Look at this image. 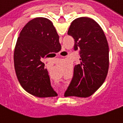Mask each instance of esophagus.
<instances>
[{
  "label": "esophagus",
  "mask_w": 123,
  "mask_h": 123,
  "mask_svg": "<svg viewBox=\"0 0 123 123\" xmlns=\"http://www.w3.org/2000/svg\"><path fill=\"white\" fill-rule=\"evenodd\" d=\"M60 54H61L64 55V54H66V51H65V50H62V52H60Z\"/></svg>",
  "instance_id": "1"
}]
</instances>
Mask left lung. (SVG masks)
Returning <instances> with one entry per match:
<instances>
[{"instance_id": "1", "label": "left lung", "mask_w": 123, "mask_h": 123, "mask_svg": "<svg viewBox=\"0 0 123 123\" xmlns=\"http://www.w3.org/2000/svg\"><path fill=\"white\" fill-rule=\"evenodd\" d=\"M68 34L75 41L81 63L74 67V75L65 96L87 97L104 82L109 64V46L103 30L91 18L81 17L71 22Z\"/></svg>"}]
</instances>
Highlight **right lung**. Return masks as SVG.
I'll use <instances>...</instances> for the list:
<instances>
[{
	"label": "right lung",
	"mask_w": 123,
	"mask_h": 123,
	"mask_svg": "<svg viewBox=\"0 0 123 123\" xmlns=\"http://www.w3.org/2000/svg\"><path fill=\"white\" fill-rule=\"evenodd\" d=\"M59 38L52 22L42 17L28 22L18 36L14 52L16 74L22 87L34 96L57 95L42 60L61 47Z\"/></svg>",
	"instance_id": "1"
}]
</instances>
